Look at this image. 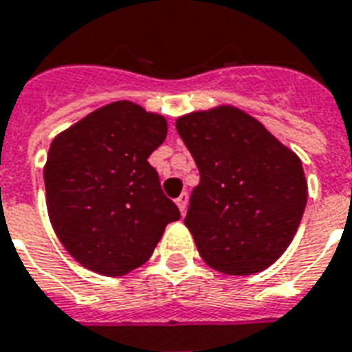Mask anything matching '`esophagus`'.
<instances>
[{"label":"esophagus","instance_id":"34e87169","mask_svg":"<svg viewBox=\"0 0 352 352\" xmlns=\"http://www.w3.org/2000/svg\"><path fill=\"white\" fill-rule=\"evenodd\" d=\"M177 206H179V210H181V214H186V206H188V193H181L179 197L175 199Z\"/></svg>","mask_w":352,"mask_h":352}]
</instances>
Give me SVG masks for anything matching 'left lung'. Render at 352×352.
I'll return each instance as SVG.
<instances>
[{
    "mask_svg": "<svg viewBox=\"0 0 352 352\" xmlns=\"http://www.w3.org/2000/svg\"><path fill=\"white\" fill-rule=\"evenodd\" d=\"M175 127L201 175L184 225L204 263L228 276L270 267L305 212L300 157L234 106L188 113Z\"/></svg>",
    "mask_w": 352,
    "mask_h": 352,
    "instance_id": "obj_1",
    "label": "left lung"
}]
</instances>
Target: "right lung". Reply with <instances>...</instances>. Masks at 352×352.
<instances>
[{
  "label": "right lung",
  "instance_id": "right-lung-1",
  "mask_svg": "<svg viewBox=\"0 0 352 352\" xmlns=\"http://www.w3.org/2000/svg\"><path fill=\"white\" fill-rule=\"evenodd\" d=\"M166 133L162 115L118 100L54 137L43 168L47 212L82 267L111 278L131 272L181 219L148 162Z\"/></svg>",
  "mask_w": 352,
  "mask_h": 352
}]
</instances>
